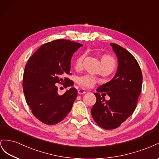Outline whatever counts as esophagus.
Segmentation results:
<instances>
[{
	"mask_svg": "<svg viewBox=\"0 0 159 159\" xmlns=\"http://www.w3.org/2000/svg\"><path fill=\"white\" fill-rule=\"evenodd\" d=\"M86 93H87V91L84 89H79L78 90V93L79 94H85Z\"/></svg>",
	"mask_w": 159,
	"mask_h": 159,
	"instance_id": "obj_1",
	"label": "esophagus"
}]
</instances>
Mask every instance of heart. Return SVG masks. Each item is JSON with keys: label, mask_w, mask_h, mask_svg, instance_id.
Here are the masks:
<instances>
[{"label": "heart", "mask_w": 159, "mask_h": 159, "mask_svg": "<svg viewBox=\"0 0 159 159\" xmlns=\"http://www.w3.org/2000/svg\"><path fill=\"white\" fill-rule=\"evenodd\" d=\"M84 54H82L78 57L75 62V69L76 70H80L82 69L83 60L84 58ZM102 64L103 66H111L114 69L115 66V59L110 55H104L102 57ZM97 82V80L94 76L90 75H84L80 76L78 79V83L83 87L90 88L93 87V85Z\"/></svg>", "instance_id": "1"}]
</instances>
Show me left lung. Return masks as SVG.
<instances>
[{
    "label": "left lung",
    "instance_id": "obj_1",
    "mask_svg": "<svg viewBox=\"0 0 159 159\" xmlns=\"http://www.w3.org/2000/svg\"><path fill=\"white\" fill-rule=\"evenodd\" d=\"M118 59L115 76L97 89V101L91 109L94 121L101 127L111 130L120 126L133 114L141 93L143 75L135 58L125 48L111 43ZM106 92L110 100L105 101L99 92Z\"/></svg>",
    "mask_w": 159,
    "mask_h": 159
}]
</instances>
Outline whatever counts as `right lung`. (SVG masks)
<instances>
[{
	"mask_svg": "<svg viewBox=\"0 0 159 159\" xmlns=\"http://www.w3.org/2000/svg\"><path fill=\"white\" fill-rule=\"evenodd\" d=\"M82 46L69 40H53L39 48L26 63L22 80L26 102L34 116L44 124L58 123L71 110L77 90L72 87L59 95L57 83L65 82L66 87L74 84L62 78L70 75L72 57Z\"/></svg>",
	"mask_w": 159,
	"mask_h": 159,
	"instance_id": "1",
	"label": "right lung"
}]
</instances>
